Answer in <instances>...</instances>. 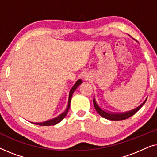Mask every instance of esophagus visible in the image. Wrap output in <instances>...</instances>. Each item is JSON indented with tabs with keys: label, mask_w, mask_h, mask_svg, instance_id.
Wrapping results in <instances>:
<instances>
[{
	"label": "esophagus",
	"mask_w": 157,
	"mask_h": 157,
	"mask_svg": "<svg viewBox=\"0 0 157 157\" xmlns=\"http://www.w3.org/2000/svg\"><path fill=\"white\" fill-rule=\"evenodd\" d=\"M83 78H84V80H88V78H89V76H88L87 75H84V76H83Z\"/></svg>",
	"instance_id": "esophagus-1"
}]
</instances>
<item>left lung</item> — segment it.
I'll return each instance as SVG.
<instances>
[{"label":"left lung","mask_w":157,"mask_h":157,"mask_svg":"<svg viewBox=\"0 0 157 157\" xmlns=\"http://www.w3.org/2000/svg\"><path fill=\"white\" fill-rule=\"evenodd\" d=\"M147 99V97L146 98L144 101L141 105H139V106H137L136 108H135L133 110H131L129 111H126V112H123V113H115V112H111V111H106L105 109H103L101 107L99 106V105L97 104L96 102L95 96L94 97V107H95L96 111H97L99 115L101 116L102 117L105 118V119L111 120V121H121V120H124L128 119L134 114L135 113H136L139 109H140L144 104H145L146 101Z\"/></svg>","instance_id":"left-lung-1"}]
</instances>
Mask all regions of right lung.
Instances as JSON below:
<instances>
[{"label": "right lung", "mask_w": 157, "mask_h": 157, "mask_svg": "<svg viewBox=\"0 0 157 157\" xmlns=\"http://www.w3.org/2000/svg\"><path fill=\"white\" fill-rule=\"evenodd\" d=\"M82 82H83V81H82V80H81V79H78V80L76 82V83H75V84L73 86V87L71 88V91L69 92V95H68L67 108L66 109V110L64 111L63 113L58 116L57 117L53 118V119H50V120H47V121H46L38 122V123L31 122V123L34 124H36V125H39V126H53V125H56V124H59V122H61L62 120H63L64 118L66 117V114H67L68 110H69L70 104H71V97H72L73 94H74L75 90L77 89V87H78L79 85H81V83H82Z\"/></svg>", "instance_id": "add662e5"}]
</instances>
